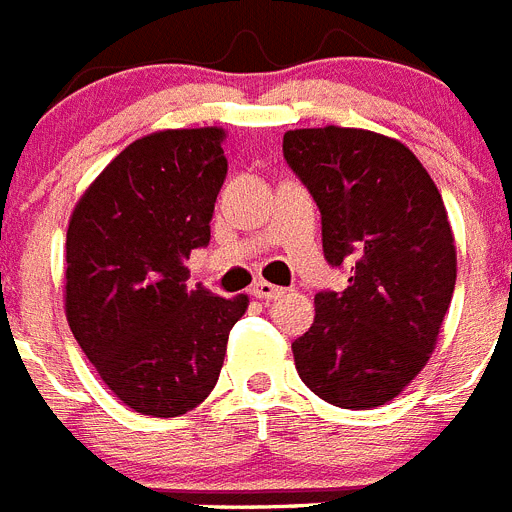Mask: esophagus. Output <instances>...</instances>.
Returning <instances> with one entry per match:
<instances>
[{
    "instance_id": "34e87169",
    "label": "esophagus",
    "mask_w": 512,
    "mask_h": 512,
    "mask_svg": "<svg viewBox=\"0 0 512 512\" xmlns=\"http://www.w3.org/2000/svg\"><path fill=\"white\" fill-rule=\"evenodd\" d=\"M283 293L286 291H283L281 286H273V283L268 281L252 283V296H255V299H281Z\"/></svg>"
}]
</instances>
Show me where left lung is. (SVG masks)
<instances>
[{
    "label": "left lung",
    "instance_id": "left-lung-1",
    "mask_svg": "<svg viewBox=\"0 0 512 512\" xmlns=\"http://www.w3.org/2000/svg\"><path fill=\"white\" fill-rule=\"evenodd\" d=\"M283 154L322 211L348 288L314 296L293 342L301 381L342 410L399 397L430 361L456 286V244L433 177L402 141L366 128H296Z\"/></svg>",
    "mask_w": 512,
    "mask_h": 512
}]
</instances>
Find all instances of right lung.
I'll return each instance as SVG.
<instances>
[{
    "instance_id": "obj_1",
    "label": "right lung",
    "mask_w": 512,
    "mask_h": 512,
    "mask_svg": "<svg viewBox=\"0 0 512 512\" xmlns=\"http://www.w3.org/2000/svg\"><path fill=\"white\" fill-rule=\"evenodd\" d=\"M219 126L141 136L92 180L66 229L64 309L97 376L133 412L177 417L219 381L250 299L188 288L226 177Z\"/></svg>"
}]
</instances>
